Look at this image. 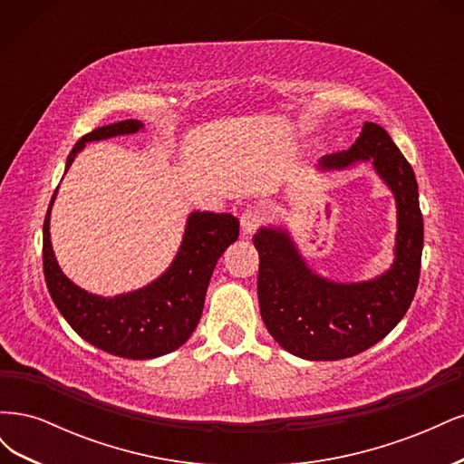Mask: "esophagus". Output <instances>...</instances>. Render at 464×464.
<instances>
[{
    "instance_id": "obj_1",
    "label": "esophagus",
    "mask_w": 464,
    "mask_h": 464,
    "mask_svg": "<svg viewBox=\"0 0 464 464\" xmlns=\"http://www.w3.org/2000/svg\"><path fill=\"white\" fill-rule=\"evenodd\" d=\"M263 222V210L259 207H246L244 213L240 217V224L244 234H251L259 228V224Z\"/></svg>"
}]
</instances>
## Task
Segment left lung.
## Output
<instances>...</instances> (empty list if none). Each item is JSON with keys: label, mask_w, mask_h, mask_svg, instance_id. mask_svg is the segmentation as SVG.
Masks as SVG:
<instances>
[{"label": "left lung", "mask_w": 464, "mask_h": 464, "mask_svg": "<svg viewBox=\"0 0 464 464\" xmlns=\"http://www.w3.org/2000/svg\"><path fill=\"white\" fill-rule=\"evenodd\" d=\"M368 160L397 203L395 259L385 273L362 283H334L310 269L288 228L263 227L254 236L263 323L273 339L298 358L343 360L363 353L397 327L416 294L424 220L412 166L389 133L366 121L356 141L321 157L317 170H344Z\"/></svg>", "instance_id": "8db88e82"}]
</instances>
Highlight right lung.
I'll use <instances>...</instances> for the list:
<instances>
[{"label":"right lung","mask_w":464,"mask_h":464,"mask_svg":"<svg viewBox=\"0 0 464 464\" xmlns=\"http://www.w3.org/2000/svg\"><path fill=\"white\" fill-rule=\"evenodd\" d=\"M143 128V121L123 120L82 135L69 152L65 172L87 143L131 135ZM55 195L58 189L52 195L44 218L42 259L48 292L63 319L81 339L120 358L149 360L174 353L198 327L217 261L240 236L237 218L230 213L193 210L170 266L143 288L106 298L82 290L60 269L50 242V213Z\"/></svg>","instance_id":"add662e5"}]
</instances>
